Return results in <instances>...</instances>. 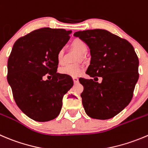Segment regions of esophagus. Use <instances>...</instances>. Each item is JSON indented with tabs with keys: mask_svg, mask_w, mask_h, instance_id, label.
I'll return each mask as SVG.
<instances>
[{
	"mask_svg": "<svg viewBox=\"0 0 148 148\" xmlns=\"http://www.w3.org/2000/svg\"><path fill=\"white\" fill-rule=\"evenodd\" d=\"M73 81H74V84H77V83L79 82V79L77 77H74L73 78Z\"/></svg>",
	"mask_w": 148,
	"mask_h": 148,
	"instance_id": "obj_1",
	"label": "esophagus"
}]
</instances>
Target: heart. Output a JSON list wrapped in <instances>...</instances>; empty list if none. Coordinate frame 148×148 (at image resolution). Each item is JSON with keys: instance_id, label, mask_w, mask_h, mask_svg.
<instances>
[{"instance_id": "b5f03b06", "label": "heart", "mask_w": 148, "mask_h": 148, "mask_svg": "<svg viewBox=\"0 0 148 148\" xmlns=\"http://www.w3.org/2000/svg\"><path fill=\"white\" fill-rule=\"evenodd\" d=\"M71 47L77 50L81 54H85L87 51V47L84 41L81 39L76 38L71 42ZM64 51L63 49H60L56 55V59L58 64L62 65L64 62ZM84 71V67L81 65H68L63 67L60 69V73L61 74L69 76L71 77H77L81 75Z\"/></svg>"}]
</instances>
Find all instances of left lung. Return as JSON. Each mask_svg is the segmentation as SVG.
Segmentation results:
<instances>
[{"label":"left lung","mask_w":148,"mask_h":148,"mask_svg":"<svg viewBox=\"0 0 148 148\" xmlns=\"http://www.w3.org/2000/svg\"><path fill=\"white\" fill-rule=\"evenodd\" d=\"M75 37L90 49L87 73L96 80L81 78L82 105L86 114L96 119H109L119 114L132 100L138 81L139 60L127 40L105 29L79 31ZM97 76L103 78L98 83Z\"/></svg>","instance_id":"obj_1"}]
</instances>
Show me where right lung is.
Instances as JSON below:
<instances>
[{"label": "right lung", "instance_id": "1", "mask_svg": "<svg viewBox=\"0 0 148 148\" xmlns=\"http://www.w3.org/2000/svg\"><path fill=\"white\" fill-rule=\"evenodd\" d=\"M71 33V30L45 27L18 38L13 46L7 79L18 107L34 121L45 122L56 118L64 95L74 84L69 76L56 72L57 53L68 42ZM46 73L52 79L44 81Z\"/></svg>", "mask_w": 148, "mask_h": 148}]
</instances>
